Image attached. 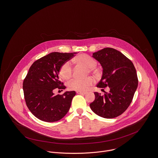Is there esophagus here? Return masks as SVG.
<instances>
[{
  "label": "esophagus",
  "mask_w": 158,
  "mask_h": 158,
  "mask_svg": "<svg viewBox=\"0 0 158 158\" xmlns=\"http://www.w3.org/2000/svg\"><path fill=\"white\" fill-rule=\"evenodd\" d=\"M77 94H83V95H85L87 94V92H80V91H77Z\"/></svg>",
  "instance_id": "esophagus-1"
}]
</instances>
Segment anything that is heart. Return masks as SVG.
Here are the masks:
<instances>
[{"label":"heart","mask_w":158,"mask_h":158,"mask_svg":"<svg viewBox=\"0 0 158 158\" xmlns=\"http://www.w3.org/2000/svg\"><path fill=\"white\" fill-rule=\"evenodd\" d=\"M73 61L77 65L89 68L90 72L94 73L97 72V70L95 68L97 65V61L89 55L80 54L76 56L73 60ZM60 74L64 80H69L71 78L73 75V69L71 63L69 61L63 63L60 68ZM93 83L94 80L91 77L83 80L75 78L68 83V88L72 90L85 92L90 88V86L93 84Z\"/></svg>","instance_id":"obj_1"}]
</instances>
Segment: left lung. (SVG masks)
I'll return each mask as SVG.
<instances>
[{"label": "left lung", "instance_id": "left-lung-1", "mask_svg": "<svg viewBox=\"0 0 158 158\" xmlns=\"http://www.w3.org/2000/svg\"><path fill=\"white\" fill-rule=\"evenodd\" d=\"M92 56L103 68L102 78L97 86H109L110 92L103 95L95 92V100L90 107L102 117L115 118L124 113L132 100L138 85L135 68L129 59L114 48H103L94 52Z\"/></svg>", "mask_w": 158, "mask_h": 158}]
</instances>
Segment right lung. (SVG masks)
I'll return each mask as SVG.
<instances>
[{
  "label": "right lung",
  "instance_id": "add662e5",
  "mask_svg": "<svg viewBox=\"0 0 158 158\" xmlns=\"http://www.w3.org/2000/svg\"><path fill=\"white\" fill-rule=\"evenodd\" d=\"M77 52H52L34 61L23 81V91L27 106L40 120L52 122L60 120L68 113L75 91L55 95V89H65L59 78L63 63Z\"/></svg>",
  "mask_w": 158,
  "mask_h": 158
}]
</instances>
